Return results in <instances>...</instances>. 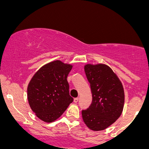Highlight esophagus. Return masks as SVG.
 <instances>
[{"label": "esophagus", "instance_id": "1", "mask_svg": "<svg viewBox=\"0 0 149 149\" xmlns=\"http://www.w3.org/2000/svg\"><path fill=\"white\" fill-rule=\"evenodd\" d=\"M73 102H74L75 103H77V102H78V97H76V98H74V100H73Z\"/></svg>", "mask_w": 149, "mask_h": 149}]
</instances>
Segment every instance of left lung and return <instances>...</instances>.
Instances as JSON below:
<instances>
[{"label": "left lung", "instance_id": "1", "mask_svg": "<svg viewBox=\"0 0 149 149\" xmlns=\"http://www.w3.org/2000/svg\"><path fill=\"white\" fill-rule=\"evenodd\" d=\"M85 72L90 85L92 101L89 108L82 111L83 119L90 129L103 130L122 113L123 87L115 73L105 64H87Z\"/></svg>", "mask_w": 149, "mask_h": 149}]
</instances>
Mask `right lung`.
<instances>
[{"mask_svg": "<svg viewBox=\"0 0 149 149\" xmlns=\"http://www.w3.org/2000/svg\"><path fill=\"white\" fill-rule=\"evenodd\" d=\"M71 69V65L54 61L42 66L31 80L27 89L29 103L42 120L51 123L59 118L73 101L67 81Z\"/></svg>", "mask_w": 149, "mask_h": 149, "instance_id": "1", "label": "right lung"}]
</instances>
